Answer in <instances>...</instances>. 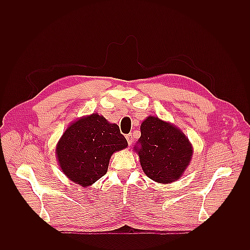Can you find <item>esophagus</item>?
<instances>
[{
  "instance_id": "34e87169",
  "label": "esophagus",
  "mask_w": 250,
  "mask_h": 250,
  "mask_svg": "<svg viewBox=\"0 0 250 250\" xmlns=\"http://www.w3.org/2000/svg\"><path fill=\"white\" fill-rule=\"evenodd\" d=\"M126 140H127V143H128V145H131L132 144V142H133V138H132V134H127L126 135Z\"/></svg>"
}]
</instances>
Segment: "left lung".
<instances>
[{
	"mask_svg": "<svg viewBox=\"0 0 250 250\" xmlns=\"http://www.w3.org/2000/svg\"><path fill=\"white\" fill-rule=\"evenodd\" d=\"M138 153L146 175L162 184L177 180L192 157V147L178 128L155 117L141 125Z\"/></svg>",
	"mask_w": 250,
	"mask_h": 250,
	"instance_id": "obj_1",
	"label": "left lung"
}]
</instances>
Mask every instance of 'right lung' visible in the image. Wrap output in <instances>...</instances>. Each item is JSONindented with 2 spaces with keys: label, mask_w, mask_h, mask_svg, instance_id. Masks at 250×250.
I'll list each match as a JSON object with an SVG mask.
<instances>
[{
  "label": "right lung",
  "mask_w": 250,
  "mask_h": 250,
  "mask_svg": "<svg viewBox=\"0 0 250 250\" xmlns=\"http://www.w3.org/2000/svg\"><path fill=\"white\" fill-rule=\"evenodd\" d=\"M126 147L119 126L93 113L67 128L58 142L56 154L65 175L81 187H88L106 174L111 154Z\"/></svg>",
  "instance_id": "1"
}]
</instances>
